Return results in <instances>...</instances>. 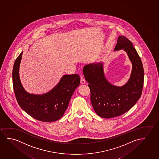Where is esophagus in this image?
<instances>
[{"mask_svg": "<svg viewBox=\"0 0 159 159\" xmlns=\"http://www.w3.org/2000/svg\"><path fill=\"white\" fill-rule=\"evenodd\" d=\"M85 83V80L84 78L83 77L81 78V84H84Z\"/></svg>", "mask_w": 159, "mask_h": 159, "instance_id": "obj_1", "label": "esophagus"}]
</instances>
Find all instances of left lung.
Segmentation results:
<instances>
[{
  "mask_svg": "<svg viewBox=\"0 0 159 159\" xmlns=\"http://www.w3.org/2000/svg\"><path fill=\"white\" fill-rule=\"evenodd\" d=\"M121 49L128 54L132 66L130 78L123 86L113 85L108 81L103 62L89 64L83 67V75L90 89L92 106L96 114L104 118L125 113L136 104L142 92L144 70L141 58L132 43L119 35L114 51Z\"/></svg>",
  "mask_w": 159,
  "mask_h": 159,
  "instance_id": "1",
  "label": "left lung"
}]
</instances>
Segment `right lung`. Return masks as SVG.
I'll return each instance as SVG.
<instances>
[{"label":"right lung","mask_w":159,"mask_h":159,"mask_svg":"<svg viewBox=\"0 0 159 159\" xmlns=\"http://www.w3.org/2000/svg\"><path fill=\"white\" fill-rule=\"evenodd\" d=\"M20 53L14 63L12 82L15 94L21 108L34 118L45 122L58 120L67 109L75 90L80 83L78 75H65L50 91L43 94H30L23 87L19 70L22 57Z\"/></svg>","instance_id":"1"}]
</instances>
